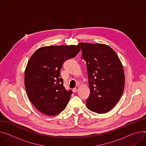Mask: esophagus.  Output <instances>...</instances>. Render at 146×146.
Instances as JSON below:
<instances>
[{
  "label": "esophagus",
  "instance_id": "1",
  "mask_svg": "<svg viewBox=\"0 0 146 146\" xmlns=\"http://www.w3.org/2000/svg\"><path fill=\"white\" fill-rule=\"evenodd\" d=\"M79 86H76V87H75V88L74 89V92H77V91L79 90Z\"/></svg>",
  "mask_w": 146,
  "mask_h": 146
}]
</instances>
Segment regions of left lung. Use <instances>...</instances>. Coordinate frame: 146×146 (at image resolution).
Returning a JSON list of instances; mask_svg holds the SVG:
<instances>
[{"label": "left lung", "mask_w": 146, "mask_h": 146, "mask_svg": "<svg viewBox=\"0 0 146 146\" xmlns=\"http://www.w3.org/2000/svg\"><path fill=\"white\" fill-rule=\"evenodd\" d=\"M82 58L86 62L90 93L86 106L102 114L112 109L123 94L125 77L116 53L104 44L80 43Z\"/></svg>", "instance_id": "8db88e82"}]
</instances>
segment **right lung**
Listing matches in <instances>:
<instances>
[{
	"mask_svg": "<svg viewBox=\"0 0 146 146\" xmlns=\"http://www.w3.org/2000/svg\"><path fill=\"white\" fill-rule=\"evenodd\" d=\"M80 51L79 44L45 46L30 58L25 72V88L29 100L42 113L53 116L65 109L73 92L66 90L60 70L65 61Z\"/></svg>",
	"mask_w": 146,
	"mask_h": 146,
	"instance_id": "add662e5",
	"label": "right lung"
}]
</instances>
